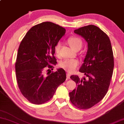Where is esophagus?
I'll list each match as a JSON object with an SVG mask.
<instances>
[{
  "instance_id": "34e87169",
  "label": "esophagus",
  "mask_w": 124,
  "mask_h": 124,
  "mask_svg": "<svg viewBox=\"0 0 124 124\" xmlns=\"http://www.w3.org/2000/svg\"><path fill=\"white\" fill-rule=\"evenodd\" d=\"M70 76V74L69 73H67V78H68V79H69Z\"/></svg>"
}]
</instances>
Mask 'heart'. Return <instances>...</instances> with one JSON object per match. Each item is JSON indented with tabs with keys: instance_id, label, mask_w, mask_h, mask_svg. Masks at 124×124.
<instances>
[{
	"instance_id": "b5f03b06",
	"label": "heart",
	"mask_w": 124,
	"mask_h": 124,
	"mask_svg": "<svg viewBox=\"0 0 124 124\" xmlns=\"http://www.w3.org/2000/svg\"><path fill=\"white\" fill-rule=\"evenodd\" d=\"M68 42L71 48L76 51L79 50L82 46V40L78 37H70L68 39ZM61 48V43L57 42L54 47L55 53L56 55H58L60 53V49ZM79 65V62L75 59H65L61 61L59 66L63 69L69 72H73Z\"/></svg>"
}]
</instances>
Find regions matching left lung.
Instances as JSON below:
<instances>
[{"label": "left lung", "mask_w": 124, "mask_h": 124, "mask_svg": "<svg viewBox=\"0 0 124 124\" xmlns=\"http://www.w3.org/2000/svg\"><path fill=\"white\" fill-rule=\"evenodd\" d=\"M74 32L88 43L84 63L79 70L87 79L70 76L78 87L69 93L70 100L78 108L88 109L99 102L108 89L114 68L113 50L108 36L96 26L81 27Z\"/></svg>", "instance_id": "8db88e82"}]
</instances>
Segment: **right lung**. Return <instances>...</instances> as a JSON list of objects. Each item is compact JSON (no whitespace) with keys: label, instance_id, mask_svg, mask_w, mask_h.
I'll list each match as a JSON object with an SVG mask.
<instances>
[{"label":"right lung","instance_id":"add662e5","mask_svg":"<svg viewBox=\"0 0 124 124\" xmlns=\"http://www.w3.org/2000/svg\"><path fill=\"white\" fill-rule=\"evenodd\" d=\"M65 33L66 29L58 25L43 22L32 26L19 45L15 64L17 84L23 95L33 104L50 100L66 79L61 68L44 74L57 63L54 47Z\"/></svg>","mask_w":124,"mask_h":124}]
</instances>
